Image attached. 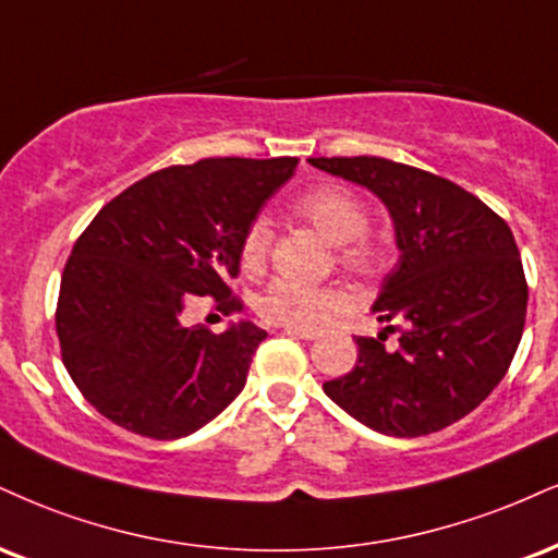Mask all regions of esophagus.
<instances>
[{
  "mask_svg": "<svg viewBox=\"0 0 558 558\" xmlns=\"http://www.w3.org/2000/svg\"><path fill=\"white\" fill-rule=\"evenodd\" d=\"M283 332L291 335V338H299V340H317V338H319V332H314V330H301V327H286Z\"/></svg>",
  "mask_w": 558,
  "mask_h": 558,
  "instance_id": "esophagus-1",
  "label": "esophagus"
}]
</instances>
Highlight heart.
<instances>
[{
	"label": "heart",
	"mask_w": 558,
	"mask_h": 558,
	"mask_svg": "<svg viewBox=\"0 0 558 558\" xmlns=\"http://www.w3.org/2000/svg\"><path fill=\"white\" fill-rule=\"evenodd\" d=\"M296 213L312 223L330 244L340 246V259L355 272H372L381 262V244L366 236V210L361 199L345 186H314L296 199ZM272 250V226L267 218H257L246 228L241 241V267L257 272L265 267ZM348 306V296L340 288L304 286L299 280L278 278L257 299L262 319L272 325L312 330L327 322L335 312Z\"/></svg>",
	"instance_id": "obj_1"
}]
</instances>
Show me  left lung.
I'll list each match as a JSON object with an SVG mask.
<instances>
[{
	"instance_id": "1",
	"label": "left lung",
	"mask_w": 558,
	"mask_h": 558,
	"mask_svg": "<svg viewBox=\"0 0 558 558\" xmlns=\"http://www.w3.org/2000/svg\"><path fill=\"white\" fill-rule=\"evenodd\" d=\"M366 186L395 226L398 265L372 312L377 338H355L359 361L325 395L387 436H424L481 405L505 379L527 314L512 231L449 179L387 158H308ZM399 332L395 344L386 338Z\"/></svg>"
}]
</instances>
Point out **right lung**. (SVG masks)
<instances>
[{
    "mask_svg": "<svg viewBox=\"0 0 558 558\" xmlns=\"http://www.w3.org/2000/svg\"><path fill=\"white\" fill-rule=\"evenodd\" d=\"M299 158H205L140 179L90 220L62 272L57 335L83 398L150 439L194 434L246 385L267 338L241 319L215 335L186 325L197 296L241 312L228 280L262 205Z\"/></svg>",
    "mask_w": 558,
    "mask_h": 558,
    "instance_id": "1",
    "label": "right lung"
}]
</instances>
